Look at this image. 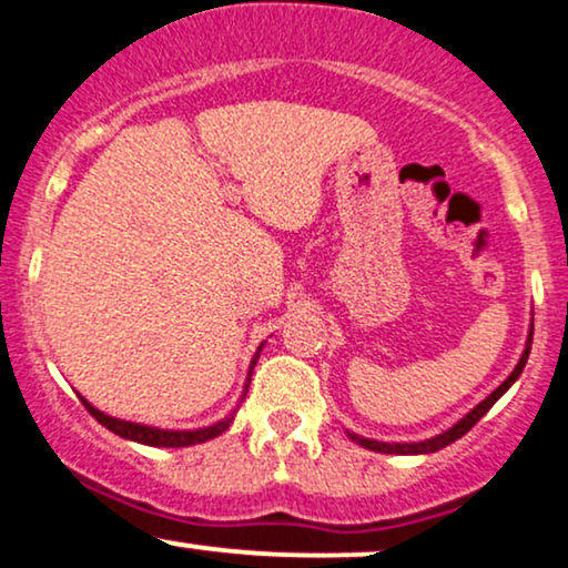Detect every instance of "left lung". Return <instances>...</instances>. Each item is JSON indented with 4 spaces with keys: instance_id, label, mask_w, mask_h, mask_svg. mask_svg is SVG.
<instances>
[{
    "instance_id": "left-lung-1",
    "label": "left lung",
    "mask_w": 568,
    "mask_h": 568,
    "mask_svg": "<svg viewBox=\"0 0 568 568\" xmlns=\"http://www.w3.org/2000/svg\"><path fill=\"white\" fill-rule=\"evenodd\" d=\"M531 338H534V317H531V325H529V336H526V347H524V355H520L518 366L513 368V374L507 376V379L501 382L499 387L494 389V393L486 397V400H480L478 406H475L473 410H467V414L462 416V419L456 422V425L448 427L446 433L435 435V438L419 440V443H384V440H374V438H363V435H357V433H349V429H347L349 440H355L357 446L368 448V452H379V454H400V456H410V454H435V452H440V448H446L448 443L459 440L462 435H465V433H470V429H473L475 425H478L480 419H484V416H486V410L491 408L494 403H497L499 397L505 395L507 389L513 387L515 379H518L520 374H524V366H526V361H529V352H531Z\"/></svg>"
}]
</instances>
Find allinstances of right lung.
Wrapping results in <instances>:
<instances>
[{"label": "right lung", "instance_id": "obj_1", "mask_svg": "<svg viewBox=\"0 0 568 568\" xmlns=\"http://www.w3.org/2000/svg\"><path fill=\"white\" fill-rule=\"evenodd\" d=\"M262 349H264V342L258 344L256 355H253V361H251V368H247L245 389H243V395H240V403H243V397L247 393V384H251L253 366H256V361H258V355H262ZM80 400L84 403V408H88L90 414H93L103 427L112 429L114 435H120V438H125V440L143 443V446H154V448H184V446H194V443H205V440H211V438H219L221 433H226V429H230V425L234 422V414H237V408H240V403H237V406H234L230 414L224 416V419L213 422V425H207V427H197V429H162V427L141 425V422H125V419H116V416L103 414V410H98L93 403L84 400L82 395H80Z\"/></svg>", "mask_w": 568, "mask_h": 568}]
</instances>
